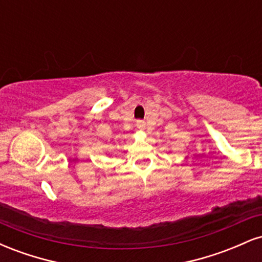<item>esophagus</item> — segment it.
Wrapping results in <instances>:
<instances>
[{"label":"esophagus","instance_id":"34e87169","mask_svg":"<svg viewBox=\"0 0 262 262\" xmlns=\"http://www.w3.org/2000/svg\"><path fill=\"white\" fill-rule=\"evenodd\" d=\"M137 127L139 129H144V128H145V122L140 121V119H139V121H137Z\"/></svg>","mask_w":262,"mask_h":262}]
</instances>
